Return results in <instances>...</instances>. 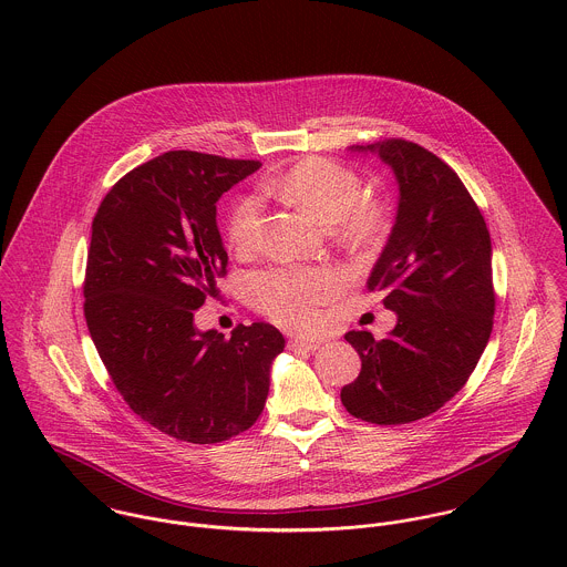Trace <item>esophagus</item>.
I'll list each match as a JSON object with an SVG mask.
<instances>
[{
  "instance_id": "esophagus-1",
  "label": "esophagus",
  "mask_w": 567,
  "mask_h": 567,
  "mask_svg": "<svg viewBox=\"0 0 567 567\" xmlns=\"http://www.w3.org/2000/svg\"><path fill=\"white\" fill-rule=\"evenodd\" d=\"M288 347L292 351H315V349L321 347V342L319 340H308V338H290Z\"/></svg>"
}]
</instances>
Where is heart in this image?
Instances as JSON below:
<instances>
[{
	"instance_id": "heart-1",
	"label": "heart",
	"mask_w": 567,
	"mask_h": 567,
	"mask_svg": "<svg viewBox=\"0 0 567 567\" xmlns=\"http://www.w3.org/2000/svg\"><path fill=\"white\" fill-rule=\"evenodd\" d=\"M279 196L342 240L358 248L373 246L386 229V212L375 200H362V178L340 163L306 159L266 183ZM261 227V200L250 194L229 216L227 238L236 250H250ZM250 295L261 312L288 327L315 323V306L336 290V277L324 268H277L250 277Z\"/></svg>"
}]
</instances>
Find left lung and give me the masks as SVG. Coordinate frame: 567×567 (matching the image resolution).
Here are the masks:
<instances>
[{
  "mask_svg": "<svg viewBox=\"0 0 567 567\" xmlns=\"http://www.w3.org/2000/svg\"><path fill=\"white\" fill-rule=\"evenodd\" d=\"M375 155L398 181L395 225L371 275L398 324L382 340L347 331L362 371L340 391L342 405L378 425L436 412L467 382L493 327L491 238L456 172L425 148L389 140L351 146Z\"/></svg>",
  "mask_w": 567,
  "mask_h": 567,
  "instance_id": "8db88e82",
  "label": "left lung"
}]
</instances>
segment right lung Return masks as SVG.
<instances>
[{"label":"right lung","instance_id":"add662e5","mask_svg":"<svg viewBox=\"0 0 567 567\" xmlns=\"http://www.w3.org/2000/svg\"><path fill=\"white\" fill-rule=\"evenodd\" d=\"M259 165L165 153L122 176L91 225V340L124 402L178 441L220 443L248 430L286 347L270 323L240 324L231 338L194 323L227 272L216 203Z\"/></svg>","mask_w":567,"mask_h":567}]
</instances>
